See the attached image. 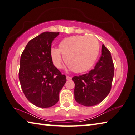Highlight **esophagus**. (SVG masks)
Masks as SVG:
<instances>
[{"instance_id":"34e87169","label":"esophagus","mask_w":135,"mask_h":135,"mask_svg":"<svg viewBox=\"0 0 135 135\" xmlns=\"http://www.w3.org/2000/svg\"><path fill=\"white\" fill-rule=\"evenodd\" d=\"M66 79H67L68 80H71L72 79V77H71V76H66Z\"/></svg>"}]
</instances>
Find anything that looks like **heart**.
Returning <instances> with one entry per match:
<instances>
[{
    "label": "heart",
    "mask_w": 135,
    "mask_h": 135,
    "mask_svg": "<svg viewBox=\"0 0 135 135\" xmlns=\"http://www.w3.org/2000/svg\"><path fill=\"white\" fill-rule=\"evenodd\" d=\"M99 43L94 36H75L64 38L59 49L52 47L51 56L58 69L63 66V57L70 70L75 73L88 71L94 65L99 51Z\"/></svg>",
    "instance_id": "b5f03b06"
}]
</instances>
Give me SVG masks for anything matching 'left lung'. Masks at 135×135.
<instances>
[{"mask_svg":"<svg viewBox=\"0 0 135 135\" xmlns=\"http://www.w3.org/2000/svg\"><path fill=\"white\" fill-rule=\"evenodd\" d=\"M114 69L110 52L103 44L101 55L94 69L72 78L76 102L84 106H93L103 101L110 92Z\"/></svg>","mask_w":135,"mask_h":135,"instance_id":"8db88e82","label":"left lung"}]
</instances>
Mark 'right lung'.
<instances>
[{
	"mask_svg": "<svg viewBox=\"0 0 135 135\" xmlns=\"http://www.w3.org/2000/svg\"><path fill=\"white\" fill-rule=\"evenodd\" d=\"M59 35L41 33L29 41L20 57L18 78L23 92L29 101L42 108L59 101L66 82V75L53 65L51 56L52 42Z\"/></svg>",
	"mask_w": 135,
	"mask_h": 135,
	"instance_id": "right-lung-1",
	"label": "right lung"
}]
</instances>
